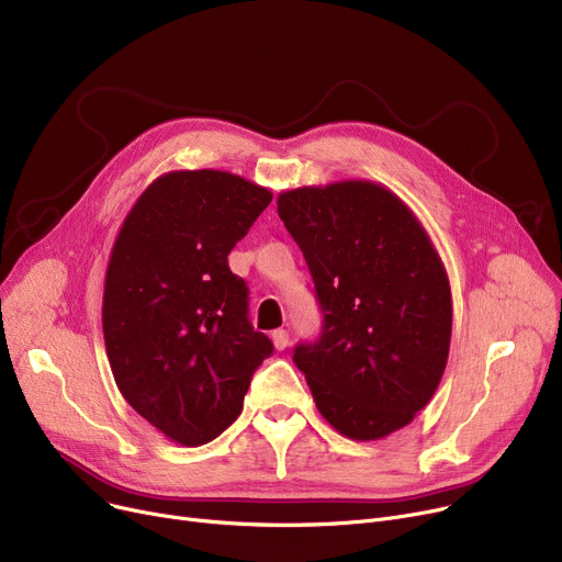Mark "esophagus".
<instances>
[{
	"label": "esophagus",
	"instance_id": "1",
	"mask_svg": "<svg viewBox=\"0 0 562 562\" xmlns=\"http://www.w3.org/2000/svg\"><path fill=\"white\" fill-rule=\"evenodd\" d=\"M271 339H273V346H276L278 350H284V348L289 346V333H286V330H273Z\"/></svg>",
	"mask_w": 562,
	"mask_h": 562
}]
</instances>
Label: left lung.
I'll list each match as a JSON object with an SVG mask.
<instances>
[{
  "instance_id": "8db88e82",
  "label": "left lung",
  "mask_w": 562,
  "mask_h": 562,
  "mask_svg": "<svg viewBox=\"0 0 562 562\" xmlns=\"http://www.w3.org/2000/svg\"><path fill=\"white\" fill-rule=\"evenodd\" d=\"M303 250L323 326L293 348L316 407L350 439L407 426L432 398L451 346V286L417 216L385 187L348 180L278 198Z\"/></svg>"
}]
</instances>
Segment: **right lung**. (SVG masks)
Wrapping results in <instances>:
<instances>
[{"instance_id": "obj_1", "label": "right lung", "mask_w": 562, "mask_h": 562, "mask_svg": "<svg viewBox=\"0 0 562 562\" xmlns=\"http://www.w3.org/2000/svg\"><path fill=\"white\" fill-rule=\"evenodd\" d=\"M273 193L223 170H175L147 187L113 244L102 330L115 385L182 447L216 439L244 409L273 344L248 321L227 255Z\"/></svg>"}]
</instances>
